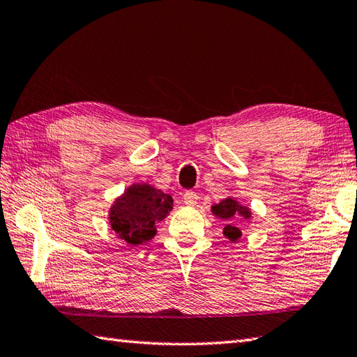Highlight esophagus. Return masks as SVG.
<instances>
[{"mask_svg":"<svg viewBox=\"0 0 357 357\" xmlns=\"http://www.w3.org/2000/svg\"><path fill=\"white\" fill-rule=\"evenodd\" d=\"M198 199H199L198 195H196L195 192H185L183 196V202L188 207L196 206V204H198Z\"/></svg>","mask_w":357,"mask_h":357,"instance_id":"34e87169","label":"esophagus"}]
</instances>
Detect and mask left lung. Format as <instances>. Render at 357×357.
<instances>
[{
  "mask_svg": "<svg viewBox=\"0 0 357 357\" xmlns=\"http://www.w3.org/2000/svg\"><path fill=\"white\" fill-rule=\"evenodd\" d=\"M211 213L216 218L222 219L225 222L222 233L230 242H236L242 234L241 230L238 229V224L234 222L236 216H241L242 219H245V221L252 218V210L247 206H242V204L234 198H225L219 204H213V206H211Z\"/></svg>",
  "mask_w": 357,
  "mask_h": 357,
  "instance_id": "obj_1",
  "label": "left lung"
}]
</instances>
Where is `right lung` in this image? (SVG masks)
Wrapping results in <instances>:
<instances>
[{"label": "right lung", "instance_id": "add662e5", "mask_svg": "<svg viewBox=\"0 0 357 357\" xmlns=\"http://www.w3.org/2000/svg\"><path fill=\"white\" fill-rule=\"evenodd\" d=\"M173 208L170 195L150 184H133L118 196L109 211L110 229L127 245L136 247L156 234V222L162 221Z\"/></svg>", "mask_w": 357, "mask_h": 357}]
</instances>
